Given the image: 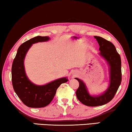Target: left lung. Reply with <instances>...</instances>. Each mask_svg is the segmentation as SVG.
Segmentation results:
<instances>
[{
    "label": "left lung",
    "mask_w": 132,
    "mask_h": 132,
    "mask_svg": "<svg viewBox=\"0 0 132 132\" xmlns=\"http://www.w3.org/2000/svg\"><path fill=\"white\" fill-rule=\"evenodd\" d=\"M98 42L100 54L107 61L110 70V84L106 90L101 95H90L84 82L77 78L79 87L76 91L78 100L84 105L88 106H98L109 102L118 89L122 81L120 56L111 42L99 36H94Z\"/></svg>",
    "instance_id": "1"
}]
</instances>
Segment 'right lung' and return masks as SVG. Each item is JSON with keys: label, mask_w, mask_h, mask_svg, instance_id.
I'll list each match as a JSON object with an SVG mask.
<instances>
[{"label": "right lung", "mask_w": 132, "mask_h": 132, "mask_svg": "<svg viewBox=\"0 0 132 132\" xmlns=\"http://www.w3.org/2000/svg\"><path fill=\"white\" fill-rule=\"evenodd\" d=\"M48 36H37L23 43L19 47L12 67V81L14 92L22 102L30 108H43L50 104L56 94L57 88L62 83L67 82L66 77L56 79L46 85H36L30 81L25 72L24 61L32 44L47 42Z\"/></svg>", "instance_id": "1"}]
</instances>
